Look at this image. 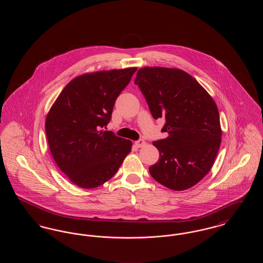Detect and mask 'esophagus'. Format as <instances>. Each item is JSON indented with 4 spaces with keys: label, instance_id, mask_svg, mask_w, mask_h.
<instances>
[{
    "label": "esophagus",
    "instance_id": "obj_1",
    "mask_svg": "<svg viewBox=\"0 0 263 263\" xmlns=\"http://www.w3.org/2000/svg\"><path fill=\"white\" fill-rule=\"evenodd\" d=\"M146 144H147V143H146L143 139H140V140H138V141L135 142V145L137 146L138 148H142V147H144Z\"/></svg>",
    "mask_w": 263,
    "mask_h": 263
}]
</instances>
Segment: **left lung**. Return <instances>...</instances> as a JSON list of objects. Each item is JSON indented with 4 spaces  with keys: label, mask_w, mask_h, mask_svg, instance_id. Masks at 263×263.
<instances>
[{
    "label": "left lung",
    "mask_w": 263,
    "mask_h": 263,
    "mask_svg": "<svg viewBox=\"0 0 263 263\" xmlns=\"http://www.w3.org/2000/svg\"><path fill=\"white\" fill-rule=\"evenodd\" d=\"M155 119L164 117L167 137L153 142L160 159L149 167L163 186L181 191L197 184L212 168L222 129L216 102L186 72L144 67L135 79Z\"/></svg>",
    "instance_id": "left-lung-1"
}]
</instances>
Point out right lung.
Masks as SVG:
<instances>
[{
    "instance_id": "1",
    "label": "right lung",
    "mask_w": 263,
    "mask_h": 263,
    "mask_svg": "<svg viewBox=\"0 0 263 263\" xmlns=\"http://www.w3.org/2000/svg\"><path fill=\"white\" fill-rule=\"evenodd\" d=\"M136 70L131 67L78 76L63 88L47 113L45 130L51 155L77 186L91 189L103 184L131 152L130 140L102 128L108 124L115 100Z\"/></svg>"
}]
</instances>
